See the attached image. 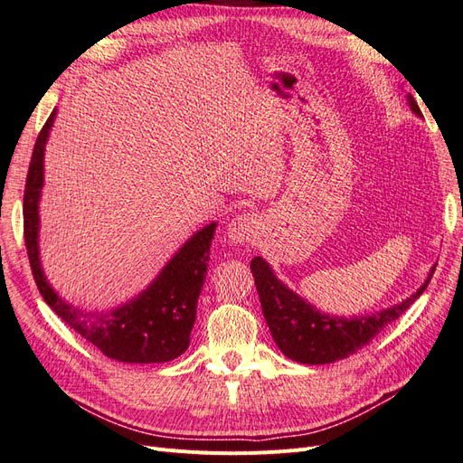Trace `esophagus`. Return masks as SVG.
<instances>
[{
  "label": "esophagus",
  "instance_id": "esophagus-1",
  "mask_svg": "<svg viewBox=\"0 0 463 463\" xmlns=\"http://www.w3.org/2000/svg\"><path fill=\"white\" fill-rule=\"evenodd\" d=\"M257 216L255 214H240L235 216L230 223H228V240L233 245H245L250 240H253L255 233H257Z\"/></svg>",
  "mask_w": 463,
  "mask_h": 463
}]
</instances>
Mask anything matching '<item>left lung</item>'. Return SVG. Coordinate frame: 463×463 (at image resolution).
Instances as JSON below:
<instances>
[{"mask_svg":"<svg viewBox=\"0 0 463 463\" xmlns=\"http://www.w3.org/2000/svg\"><path fill=\"white\" fill-rule=\"evenodd\" d=\"M408 104L413 114L421 118V109L413 96H408ZM250 272L255 278L266 325H269L279 352L293 361L305 363V365H325V363L354 355L390 322L408 311L411 303L427 289L434 266L425 284L413 296L388 307V309L357 317L320 313L317 307L305 301L284 282H279L270 264L260 257L250 260Z\"/></svg>","mask_w":463,"mask_h":463,"instance_id":"left-lung-1","label":"left lung"}]
</instances>
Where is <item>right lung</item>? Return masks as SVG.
<instances>
[{
    "mask_svg": "<svg viewBox=\"0 0 463 463\" xmlns=\"http://www.w3.org/2000/svg\"><path fill=\"white\" fill-rule=\"evenodd\" d=\"M55 109L42 128L24 185V243L40 296L67 326L123 363H164L179 357L189 347V335L197 317V301L206 278L210 243L218 223L213 222L193 233L162 272L138 296L111 311H87L63 301L46 279L40 262L38 204L44 187V150Z\"/></svg>",
    "mask_w": 463,
    "mask_h": 463,
    "instance_id": "obj_1",
    "label": "right lung"
}]
</instances>
